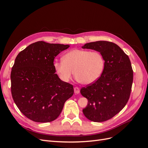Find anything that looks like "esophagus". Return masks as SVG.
<instances>
[{
	"mask_svg": "<svg viewBox=\"0 0 148 148\" xmlns=\"http://www.w3.org/2000/svg\"><path fill=\"white\" fill-rule=\"evenodd\" d=\"M74 92L75 94H79V89L78 87H75L74 88Z\"/></svg>",
	"mask_w": 148,
	"mask_h": 148,
	"instance_id": "34e87169",
	"label": "esophagus"
}]
</instances>
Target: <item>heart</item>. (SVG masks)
<instances>
[{"instance_id": "heart-1", "label": "heart", "mask_w": 148, "mask_h": 148, "mask_svg": "<svg viewBox=\"0 0 148 148\" xmlns=\"http://www.w3.org/2000/svg\"><path fill=\"white\" fill-rule=\"evenodd\" d=\"M105 61L101 53L80 49L70 51L63 60L56 61L53 67L60 78L68 82L75 73L79 82L91 84L99 79L104 71Z\"/></svg>"}]
</instances>
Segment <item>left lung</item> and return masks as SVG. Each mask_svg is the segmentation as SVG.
<instances>
[{"instance_id":"1","label":"left lung","mask_w":148,"mask_h":148,"mask_svg":"<svg viewBox=\"0 0 148 148\" xmlns=\"http://www.w3.org/2000/svg\"><path fill=\"white\" fill-rule=\"evenodd\" d=\"M83 49L100 52L104 71L96 82L80 90L88 99L83 112L88 119L102 122L112 118L125 106L132 90L133 71L128 56L117 44L104 41L85 44Z\"/></svg>"}]
</instances>
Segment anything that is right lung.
Returning <instances> with one entry per match:
<instances>
[{
	"mask_svg": "<svg viewBox=\"0 0 148 148\" xmlns=\"http://www.w3.org/2000/svg\"><path fill=\"white\" fill-rule=\"evenodd\" d=\"M69 47L38 41L16 57L10 75L12 97L21 112L34 122L56 120L73 95V85L62 81L53 67L55 57Z\"/></svg>",
	"mask_w": 148,
	"mask_h": 148,
	"instance_id": "add662e5",
	"label": "right lung"
}]
</instances>
